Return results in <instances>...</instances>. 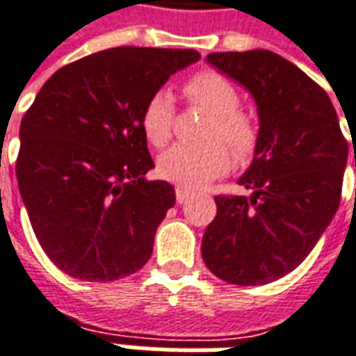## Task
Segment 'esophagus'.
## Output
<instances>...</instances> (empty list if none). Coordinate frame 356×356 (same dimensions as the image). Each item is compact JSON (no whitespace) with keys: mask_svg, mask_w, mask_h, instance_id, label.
Returning <instances> with one entry per match:
<instances>
[{"mask_svg":"<svg viewBox=\"0 0 356 356\" xmlns=\"http://www.w3.org/2000/svg\"><path fill=\"white\" fill-rule=\"evenodd\" d=\"M175 197H177L179 204H183V202H187L188 198L193 197V193H191V191H187V188L177 187L175 188Z\"/></svg>","mask_w":356,"mask_h":356,"instance_id":"esophagus-1","label":"esophagus"}]
</instances>
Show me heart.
Returning a JSON list of instances; mask_svg holds the SVG:
<instances>
[{"instance_id":"heart-1","label":"heart","mask_w":356,"mask_h":356,"mask_svg":"<svg viewBox=\"0 0 356 356\" xmlns=\"http://www.w3.org/2000/svg\"><path fill=\"white\" fill-rule=\"evenodd\" d=\"M185 95L202 108H207L210 120L204 144H177L165 149L158 158L159 177L171 181L179 187L197 188L207 185L210 179L218 177L232 165L234 147L239 158L253 152L257 142V128L253 120L239 111V93L236 86L218 72H200L185 83ZM173 97L165 89L152 93L142 108L140 127L152 146H165L173 128Z\"/></svg>"}]
</instances>
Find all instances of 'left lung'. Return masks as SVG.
I'll use <instances>...</instances> for the list:
<instances>
[{
    "label": "left lung",
    "mask_w": 356,
    "mask_h": 356,
    "mask_svg": "<svg viewBox=\"0 0 356 356\" xmlns=\"http://www.w3.org/2000/svg\"><path fill=\"white\" fill-rule=\"evenodd\" d=\"M207 62L248 89L259 134L238 179L251 195L214 198L202 259L229 284H267L296 269L330 226L349 144L330 95L289 60L257 48L212 52Z\"/></svg>",
    "instance_id": "8db88e82"
}]
</instances>
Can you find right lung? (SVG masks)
Masks as SVG:
<instances>
[{
	"instance_id": "add662e5",
	"label": "right lung",
	"mask_w": 356,
	"mask_h": 356,
	"mask_svg": "<svg viewBox=\"0 0 356 356\" xmlns=\"http://www.w3.org/2000/svg\"><path fill=\"white\" fill-rule=\"evenodd\" d=\"M197 50L118 46L60 67L21 120L19 193L38 243L58 269L87 282L140 270L175 204L140 127L152 93Z\"/></svg>"
}]
</instances>
